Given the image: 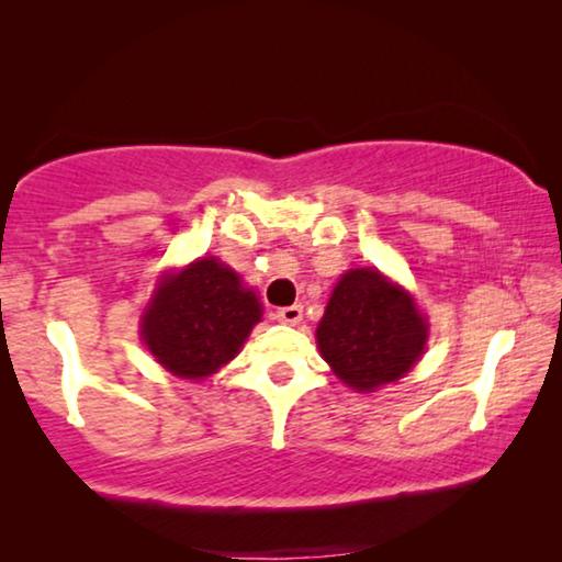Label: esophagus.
Returning <instances> with one entry per match:
<instances>
[{
    "label": "esophagus",
    "mask_w": 562,
    "mask_h": 562,
    "mask_svg": "<svg viewBox=\"0 0 562 562\" xmlns=\"http://www.w3.org/2000/svg\"><path fill=\"white\" fill-rule=\"evenodd\" d=\"M304 317V306L302 304H291V306H283V310L276 312V319L283 322V325H299Z\"/></svg>",
    "instance_id": "obj_1"
}]
</instances>
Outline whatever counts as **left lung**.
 I'll return each mask as SVG.
<instances>
[{"label": "left lung", "instance_id": "1", "mask_svg": "<svg viewBox=\"0 0 562 562\" xmlns=\"http://www.w3.org/2000/svg\"><path fill=\"white\" fill-rule=\"evenodd\" d=\"M427 319L409 291L375 268L342 273L317 325V348L356 391L404 379L427 345Z\"/></svg>", "mask_w": 562, "mask_h": 562}]
</instances>
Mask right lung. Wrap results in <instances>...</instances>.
Wrapping results in <instances>:
<instances>
[{
	"instance_id": "obj_1",
	"label": "right lung",
	"mask_w": 562,
	"mask_h": 562,
	"mask_svg": "<svg viewBox=\"0 0 562 562\" xmlns=\"http://www.w3.org/2000/svg\"><path fill=\"white\" fill-rule=\"evenodd\" d=\"M260 317L256 291L210 256L160 279L140 317V337L168 373L199 381L240 352Z\"/></svg>"
}]
</instances>
